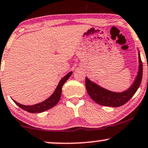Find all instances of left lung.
<instances>
[{
	"instance_id": "8db88e82",
	"label": "left lung",
	"mask_w": 148,
	"mask_h": 148,
	"mask_svg": "<svg viewBox=\"0 0 148 148\" xmlns=\"http://www.w3.org/2000/svg\"><path fill=\"white\" fill-rule=\"evenodd\" d=\"M139 71L137 77L129 89L122 92L110 91L98 86L86 77L85 85L91 99L99 105L110 107H120L124 105L134 95L140 86L143 75V65L139 53Z\"/></svg>"
}]
</instances>
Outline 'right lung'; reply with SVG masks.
<instances>
[{
	"label": "right lung",
	"mask_w": 148,
	"mask_h": 148,
	"mask_svg": "<svg viewBox=\"0 0 148 148\" xmlns=\"http://www.w3.org/2000/svg\"><path fill=\"white\" fill-rule=\"evenodd\" d=\"M72 74V72H69L66 76H65L62 79H61L58 86H57L56 90H55L53 93L52 94V95H51V97H49L48 99L45 100V101L41 102V103L35 104V105L33 106H25L17 103V101H14V100H13V101H14L15 104H16L17 106H18L19 108L25 110V111L29 112V113H40V112H45L47 110L51 109V108L54 107V106L58 103V101H60L61 95H62V86L64 84L65 82L67 81V80L70 77Z\"/></svg>",
	"instance_id": "add662e5"
}]
</instances>
